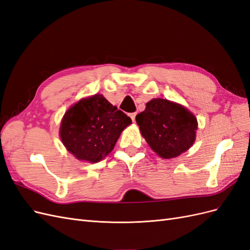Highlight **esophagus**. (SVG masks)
Listing matches in <instances>:
<instances>
[{"mask_svg":"<svg viewBox=\"0 0 250 250\" xmlns=\"http://www.w3.org/2000/svg\"><path fill=\"white\" fill-rule=\"evenodd\" d=\"M137 113L138 112H131V113H129V117L131 118V120L133 121V122H134V120H135V117H137Z\"/></svg>","mask_w":250,"mask_h":250,"instance_id":"1","label":"esophagus"}]
</instances>
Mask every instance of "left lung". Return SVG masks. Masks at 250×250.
<instances>
[{
	"instance_id": "obj_1",
	"label": "left lung",
	"mask_w": 250,
	"mask_h": 250,
	"mask_svg": "<svg viewBox=\"0 0 250 250\" xmlns=\"http://www.w3.org/2000/svg\"><path fill=\"white\" fill-rule=\"evenodd\" d=\"M135 120L148 145L163 158L178 156L195 141L197 120L177 103L153 99Z\"/></svg>"
}]
</instances>
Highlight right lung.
I'll return each instance as SVG.
<instances>
[{
  "instance_id": "1",
  "label": "right lung",
  "mask_w": 250,
  "mask_h": 250,
  "mask_svg": "<svg viewBox=\"0 0 250 250\" xmlns=\"http://www.w3.org/2000/svg\"><path fill=\"white\" fill-rule=\"evenodd\" d=\"M131 119L102 95L82 99L64 113L60 138L78 160L97 163L115 147Z\"/></svg>"
}]
</instances>
